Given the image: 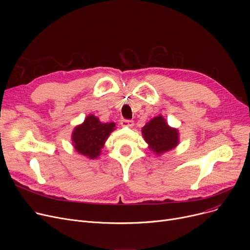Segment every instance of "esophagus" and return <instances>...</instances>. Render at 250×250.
I'll return each mask as SVG.
<instances>
[{
	"instance_id": "esophagus-1",
	"label": "esophagus",
	"mask_w": 250,
	"mask_h": 250,
	"mask_svg": "<svg viewBox=\"0 0 250 250\" xmlns=\"http://www.w3.org/2000/svg\"><path fill=\"white\" fill-rule=\"evenodd\" d=\"M121 125L123 126H133L134 125V122L130 121V120H125V118H123V120L121 121Z\"/></svg>"
}]
</instances>
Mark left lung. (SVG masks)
<instances>
[{"instance_id": "1", "label": "left lung", "mask_w": 250, "mask_h": 250, "mask_svg": "<svg viewBox=\"0 0 250 250\" xmlns=\"http://www.w3.org/2000/svg\"><path fill=\"white\" fill-rule=\"evenodd\" d=\"M142 133L149 148L156 154L171 150L178 144L177 129L170 127L161 115L151 120L142 128Z\"/></svg>"}]
</instances>
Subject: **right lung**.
Here are the masks:
<instances>
[{
    "label": "right lung",
    "mask_w": 250,
    "mask_h": 250,
    "mask_svg": "<svg viewBox=\"0 0 250 250\" xmlns=\"http://www.w3.org/2000/svg\"><path fill=\"white\" fill-rule=\"evenodd\" d=\"M114 126L113 123H100L94 115L87 116L85 122L75 127L73 132L72 140L75 149L89 158H96Z\"/></svg>",
    "instance_id": "right-lung-1"
}]
</instances>
